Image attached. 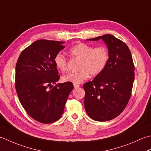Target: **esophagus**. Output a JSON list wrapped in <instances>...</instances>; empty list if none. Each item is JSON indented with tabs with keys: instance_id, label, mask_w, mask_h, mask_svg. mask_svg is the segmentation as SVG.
<instances>
[{
	"instance_id": "34e87169",
	"label": "esophagus",
	"mask_w": 151,
	"mask_h": 151,
	"mask_svg": "<svg viewBox=\"0 0 151 151\" xmlns=\"http://www.w3.org/2000/svg\"><path fill=\"white\" fill-rule=\"evenodd\" d=\"M73 86H74V88L76 89V88H78L79 86H80V85H78V84H74Z\"/></svg>"
}]
</instances>
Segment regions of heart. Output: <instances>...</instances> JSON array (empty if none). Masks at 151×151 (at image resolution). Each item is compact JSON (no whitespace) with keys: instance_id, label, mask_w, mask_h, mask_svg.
Listing matches in <instances>:
<instances>
[{"instance_id":"heart-1","label":"heart","mask_w":151,"mask_h":151,"mask_svg":"<svg viewBox=\"0 0 151 151\" xmlns=\"http://www.w3.org/2000/svg\"><path fill=\"white\" fill-rule=\"evenodd\" d=\"M69 52L74 57L81 60L78 72L69 73L62 77L63 82L81 84L89 78V75L98 76L104 71L110 59V53L105 46L93 47L81 43L70 48ZM55 65L62 73L67 69V59L62 53L56 54L54 58Z\"/></svg>"}]
</instances>
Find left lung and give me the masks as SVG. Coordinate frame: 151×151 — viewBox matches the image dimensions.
I'll return each instance as SVG.
<instances>
[{"label":"left lung","instance_id":"1","mask_svg":"<svg viewBox=\"0 0 151 151\" xmlns=\"http://www.w3.org/2000/svg\"><path fill=\"white\" fill-rule=\"evenodd\" d=\"M100 39L106 44L110 59L103 72L83 86L84 106L92 119L107 121L121 114L130 100L134 81V65L127 44L112 35L105 34L88 40Z\"/></svg>","mask_w":151,"mask_h":151}]
</instances>
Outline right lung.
Instances as JSON below:
<instances>
[{
    "instance_id": "right-lung-1",
    "label": "right lung",
    "mask_w": 151,
    "mask_h": 151,
    "mask_svg": "<svg viewBox=\"0 0 151 151\" xmlns=\"http://www.w3.org/2000/svg\"><path fill=\"white\" fill-rule=\"evenodd\" d=\"M62 41L40 40L22 51L15 67V89L22 107L34 119L52 123L62 116L73 83L58 84L54 62L65 48Z\"/></svg>"
}]
</instances>
